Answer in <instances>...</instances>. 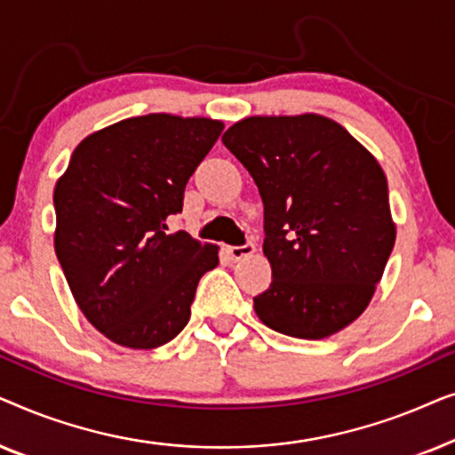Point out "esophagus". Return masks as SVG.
<instances>
[{
  "mask_svg": "<svg viewBox=\"0 0 455 455\" xmlns=\"http://www.w3.org/2000/svg\"><path fill=\"white\" fill-rule=\"evenodd\" d=\"M226 251L234 260H240L244 257H251V254L254 252V244L252 242H246V244H242V246H228Z\"/></svg>",
  "mask_w": 455,
  "mask_h": 455,
  "instance_id": "esophagus-1",
  "label": "esophagus"
}]
</instances>
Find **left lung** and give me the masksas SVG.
I'll list each match as a JSON object with an SVG mask.
<instances>
[{
	"mask_svg": "<svg viewBox=\"0 0 455 455\" xmlns=\"http://www.w3.org/2000/svg\"><path fill=\"white\" fill-rule=\"evenodd\" d=\"M221 140L265 204L273 282L254 298L259 319L302 339L341 331L369 307L395 244L379 161L316 114L246 117Z\"/></svg>",
	"mask_w": 455,
	"mask_h": 455,
	"instance_id": "obj_1",
	"label": "left lung"
}]
</instances>
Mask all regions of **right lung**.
<instances>
[{
    "mask_svg": "<svg viewBox=\"0 0 455 455\" xmlns=\"http://www.w3.org/2000/svg\"><path fill=\"white\" fill-rule=\"evenodd\" d=\"M221 130L209 117H128L86 136L55 184V254L78 308L117 346L176 338L220 263L217 246L165 229Z\"/></svg>",
    "mask_w": 455,
    "mask_h": 455,
    "instance_id": "1",
    "label": "right lung"
}]
</instances>
